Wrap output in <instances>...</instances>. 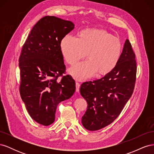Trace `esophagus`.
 Returning a JSON list of instances; mask_svg holds the SVG:
<instances>
[{"label": "esophagus", "instance_id": "34e87169", "mask_svg": "<svg viewBox=\"0 0 154 154\" xmlns=\"http://www.w3.org/2000/svg\"><path fill=\"white\" fill-rule=\"evenodd\" d=\"M80 83L76 82V91L77 92H79V91H80Z\"/></svg>", "mask_w": 154, "mask_h": 154}]
</instances>
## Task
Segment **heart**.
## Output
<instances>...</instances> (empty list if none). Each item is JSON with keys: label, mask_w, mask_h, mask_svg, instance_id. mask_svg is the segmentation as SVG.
<instances>
[{"label": "heart", "mask_w": 154, "mask_h": 154, "mask_svg": "<svg viewBox=\"0 0 154 154\" xmlns=\"http://www.w3.org/2000/svg\"><path fill=\"white\" fill-rule=\"evenodd\" d=\"M60 52L68 64L73 66L87 54V60L69 69L77 80H84L97 73L105 76L117 66L122 53L120 40L103 29H85L79 32L77 38L67 35L60 43Z\"/></svg>", "instance_id": "b5f03b06"}]
</instances>
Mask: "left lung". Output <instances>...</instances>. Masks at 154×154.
I'll return each instance as SVG.
<instances>
[{
  "mask_svg": "<svg viewBox=\"0 0 154 154\" xmlns=\"http://www.w3.org/2000/svg\"><path fill=\"white\" fill-rule=\"evenodd\" d=\"M132 45L126 40L117 66L99 80L83 83L80 94L87 102L82 118L83 127L90 131L112 123L131 97L136 76V61Z\"/></svg>",
  "mask_w": 154,
  "mask_h": 154,
  "instance_id": "obj_1",
  "label": "left lung"
}]
</instances>
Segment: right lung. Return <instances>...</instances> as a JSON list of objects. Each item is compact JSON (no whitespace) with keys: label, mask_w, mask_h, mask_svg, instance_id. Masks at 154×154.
<instances>
[{"label":"right lung","mask_w":154,"mask_h":154,"mask_svg":"<svg viewBox=\"0 0 154 154\" xmlns=\"http://www.w3.org/2000/svg\"><path fill=\"white\" fill-rule=\"evenodd\" d=\"M74 24L54 16H45L36 23L23 45L19 58L20 93L31 118L44 126L55 119L58 105L75 92V82L69 76L57 78L66 66L60 43Z\"/></svg>","instance_id":"add662e5"}]
</instances>
